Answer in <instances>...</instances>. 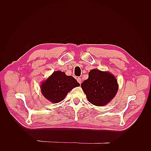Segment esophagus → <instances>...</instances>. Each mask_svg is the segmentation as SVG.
<instances>
[{"instance_id":"1","label":"esophagus","mask_w":151,"mask_h":151,"mask_svg":"<svg viewBox=\"0 0 151 151\" xmlns=\"http://www.w3.org/2000/svg\"><path fill=\"white\" fill-rule=\"evenodd\" d=\"M77 82H78V83H79V84H81V77H78V78L77 79Z\"/></svg>"}]
</instances>
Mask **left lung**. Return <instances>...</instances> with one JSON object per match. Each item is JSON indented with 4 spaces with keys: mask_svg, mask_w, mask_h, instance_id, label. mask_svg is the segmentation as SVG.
Returning <instances> with one entry per match:
<instances>
[{
    "mask_svg": "<svg viewBox=\"0 0 151 151\" xmlns=\"http://www.w3.org/2000/svg\"><path fill=\"white\" fill-rule=\"evenodd\" d=\"M81 88L89 102L102 106L115 96L118 85L115 77L111 73L93 69L89 72L88 79L81 84Z\"/></svg>",
    "mask_w": 151,
    "mask_h": 151,
    "instance_id": "obj_1",
    "label": "left lung"
}]
</instances>
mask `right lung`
<instances>
[{
    "instance_id": "1",
    "label": "right lung",
    "mask_w": 151,
    "mask_h": 151,
    "mask_svg": "<svg viewBox=\"0 0 151 151\" xmlns=\"http://www.w3.org/2000/svg\"><path fill=\"white\" fill-rule=\"evenodd\" d=\"M79 86L74 77L58 70L42 83L40 88L45 98L53 103H57L62 101L70 90Z\"/></svg>"
}]
</instances>
